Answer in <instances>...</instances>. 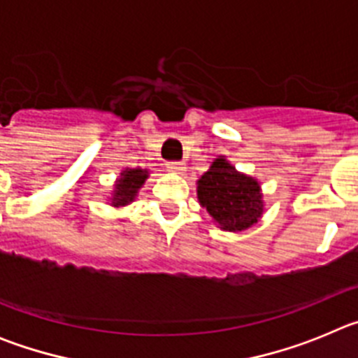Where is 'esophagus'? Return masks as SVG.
<instances>
[{"mask_svg":"<svg viewBox=\"0 0 358 358\" xmlns=\"http://www.w3.org/2000/svg\"><path fill=\"white\" fill-rule=\"evenodd\" d=\"M166 169L173 173H185L186 172V164L182 161H172V163L166 164Z\"/></svg>","mask_w":358,"mask_h":358,"instance_id":"esophagus-1","label":"esophagus"}]
</instances>
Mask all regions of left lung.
Segmentation results:
<instances>
[{
  "label": "left lung",
  "mask_w": 358,
  "mask_h": 358,
  "mask_svg": "<svg viewBox=\"0 0 358 358\" xmlns=\"http://www.w3.org/2000/svg\"><path fill=\"white\" fill-rule=\"evenodd\" d=\"M197 199L222 231L238 233L255 226L264 215V194L258 179L242 173L218 156L197 181Z\"/></svg>",
  "instance_id": "obj_1"
}]
</instances>
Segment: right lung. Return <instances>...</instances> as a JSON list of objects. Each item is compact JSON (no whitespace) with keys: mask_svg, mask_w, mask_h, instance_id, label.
I'll return each instance as SVG.
<instances>
[{"mask_svg":"<svg viewBox=\"0 0 358 358\" xmlns=\"http://www.w3.org/2000/svg\"><path fill=\"white\" fill-rule=\"evenodd\" d=\"M148 179L147 169H125L122 170L120 177L116 179L115 189L110 195V206L122 208L134 202L136 195L140 192L141 186Z\"/></svg>","mask_w":358,"mask_h":358,"instance_id":"add662e5","label":"right lung"}]
</instances>
